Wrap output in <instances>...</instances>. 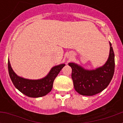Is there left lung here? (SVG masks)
Listing matches in <instances>:
<instances>
[{"mask_svg": "<svg viewBox=\"0 0 123 123\" xmlns=\"http://www.w3.org/2000/svg\"><path fill=\"white\" fill-rule=\"evenodd\" d=\"M108 59L102 67L94 70H87L74 63H69L72 68L71 78L74 87L82 95L92 96L104 91L109 85L115 71V54L111 44Z\"/></svg>", "mask_w": 123, "mask_h": 123, "instance_id": "left-lung-1", "label": "left lung"}]
</instances>
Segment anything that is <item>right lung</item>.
Segmentation results:
<instances>
[{
  "label": "right lung",
  "mask_w": 123,
  "mask_h": 123,
  "mask_svg": "<svg viewBox=\"0 0 123 123\" xmlns=\"http://www.w3.org/2000/svg\"><path fill=\"white\" fill-rule=\"evenodd\" d=\"M65 65V64H61L53 67L44 78L38 80H30L17 76L13 71L9 60L8 61V73L13 85L25 95L34 98L43 97L50 92L55 78Z\"/></svg>",
  "instance_id": "add662e5"
}]
</instances>
